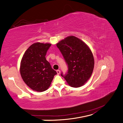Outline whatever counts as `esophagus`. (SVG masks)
<instances>
[{
	"label": "esophagus",
	"mask_w": 123,
	"mask_h": 123,
	"mask_svg": "<svg viewBox=\"0 0 123 123\" xmlns=\"http://www.w3.org/2000/svg\"><path fill=\"white\" fill-rule=\"evenodd\" d=\"M56 73H57L58 74H60V71L59 70H56Z\"/></svg>",
	"instance_id": "obj_1"
}]
</instances>
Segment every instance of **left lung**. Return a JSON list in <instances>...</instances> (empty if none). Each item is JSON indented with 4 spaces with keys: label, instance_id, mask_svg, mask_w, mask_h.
Listing matches in <instances>:
<instances>
[{
    "label": "left lung",
    "instance_id": "1",
    "mask_svg": "<svg viewBox=\"0 0 123 123\" xmlns=\"http://www.w3.org/2000/svg\"><path fill=\"white\" fill-rule=\"evenodd\" d=\"M68 65L64 76L69 85L73 87L83 86L92 73L94 61L89 47L78 38L70 36L56 43Z\"/></svg>",
    "mask_w": 123,
    "mask_h": 123
}]
</instances>
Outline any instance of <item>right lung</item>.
I'll return each instance as SVG.
<instances>
[{"instance_id":"add662e5","label":"right lung","mask_w":123,"mask_h":123,"mask_svg":"<svg viewBox=\"0 0 123 123\" xmlns=\"http://www.w3.org/2000/svg\"><path fill=\"white\" fill-rule=\"evenodd\" d=\"M49 43H36L25 52L20 63V74L24 83L34 91L43 92L50 87L56 72L45 56Z\"/></svg>"}]
</instances>
